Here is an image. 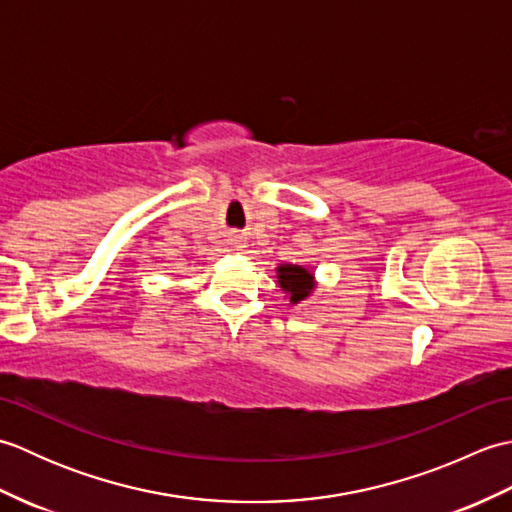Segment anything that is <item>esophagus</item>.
I'll return each instance as SVG.
<instances>
[{
	"mask_svg": "<svg viewBox=\"0 0 512 512\" xmlns=\"http://www.w3.org/2000/svg\"><path fill=\"white\" fill-rule=\"evenodd\" d=\"M233 244H242V239H239V237H235V239H233Z\"/></svg>",
	"mask_w": 512,
	"mask_h": 512,
	"instance_id": "34e87169",
	"label": "esophagus"
}]
</instances>
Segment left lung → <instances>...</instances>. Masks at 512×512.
I'll list each match as a JSON object with an SVG mask.
<instances>
[{
  "label": "left lung",
  "mask_w": 512,
  "mask_h": 512,
  "mask_svg": "<svg viewBox=\"0 0 512 512\" xmlns=\"http://www.w3.org/2000/svg\"><path fill=\"white\" fill-rule=\"evenodd\" d=\"M277 279H279V288L290 295V303H301L303 299L310 297V292L314 290V275L308 268L297 266V264H281L277 268Z\"/></svg>",
  "instance_id": "left-lung-1"
}]
</instances>
